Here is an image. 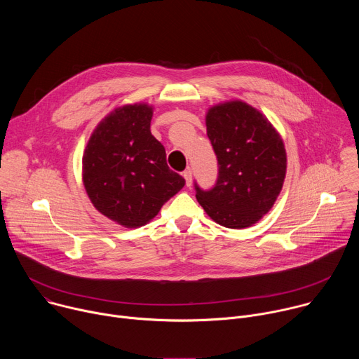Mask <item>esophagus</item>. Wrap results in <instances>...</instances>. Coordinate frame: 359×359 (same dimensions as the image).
Returning <instances> with one entry per match:
<instances>
[{"label": "esophagus", "instance_id": "1", "mask_svg": "<svg viewBox=\"0 0 359 359\" xmlns=\"http://www.w3.org/2000/svg\"><path fill=\"white\" fill-rule=\"evenodd\" d=\"M183 177H184V180H186V186L190 187V186H191V170H190V169H186V170L183 172Z\"/></svg>", "mask_w": 359, "mask_h": 359}]
</instances>
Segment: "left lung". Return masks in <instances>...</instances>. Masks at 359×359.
<instances>
[{
    "instance_id": "1",
    "label": "left lung",
    "mask_w": 359,
    "mask_h": 359,
    "mask_svg": "<svg viewBox=\"0 0 359 359\" xmlns=\"http://www.w3.org/2000/svg\"><path fill=\"white\" fill-rule=\"evenodd\" d=\"M208 136L217 155L216 186L196 198L208 216L227 229L251 227L267 215L287 172L284 142L273 123L244 100L213 105L206 114Z\"/></svg>"
}]
</instances>
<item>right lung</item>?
Here are the masks:
<instances>
[{
	"label": "right lung",
	"mask_w": 359,
	"mask_h": 359,
	"mask_svg": "<svg viewBox=\"0 0 359 359\" xmlns=\"http://www.w3.org/2000/svg\"><path fill=\"white\" fill-rule=\"evenodd\" d=\"M153 107L114 109L93 129L82 156V182L93 208L126 229L147 224L184 186L151 135Z\"/></svg>",
	"instance_id": "right-lung-1"
}]
</instances>
